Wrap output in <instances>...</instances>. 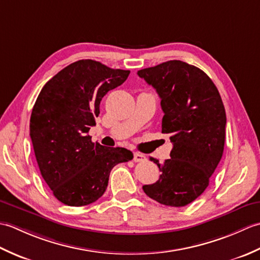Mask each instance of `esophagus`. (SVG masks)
Returning <instances> with one entry per match:
<instances>
[{
    "mask_svg": "<svg viewBox=\"0 0 260 260\" xmlns=\"http://www.w3.org/2000/svg\"><path fill=\"white\" fill-rule=\"evenodd\" d=\"M146 159L144 154L142 153H134V162H144Z\"/></svg>",
    "mask_w": 260,
    "mask_h": 260,
    "instance_id": "esophagus-1",
    "label": "esophagus"
}]
</instances>
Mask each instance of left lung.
Segmentation results:
<instances>
[{
	"mask_svg": "<svg viewBox=\"0 0 260 260\" xmlns=\"http://www.w3.org/2000/svg\"><path fill=\"white\" fill-rule=\"evenodd\" d=\"M161 98L162 133L173 148L153 184L143 185L146 196L164 206L184 207L200 197L222 157L225 110L209 76L181 60H170L137 71Z\"/></svg>",
	"mask_w": 260,
	"mask_h": 260,
	"instance_id": "obj_1",
	"label": "left lung"
}]
</instances>
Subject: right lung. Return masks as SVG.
<instances>
[{
    "mask_svg": "<svg viewBox=\"0 0 260 260\" xmlns=\"http://www.w3.org/2000/svg\"><path fill=\"white\" fill-rule=\"evenodd\" d=\"M131 71L112 69L95 60H78L43 86L32 109L30 136L43 180L60 202L82 207L97 201L116 164L133 153L105 147L88 135L99 105Z\"/></svg>",
    "mask_w": 260,
    "mask_h": 260,
    "instance_id": "1",
    "label": "right lung"
}]
</instances>
